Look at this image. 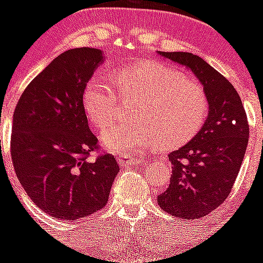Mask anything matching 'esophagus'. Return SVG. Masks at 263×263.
Instances as JSON below:
<instances>
[{"label": "esophagus", "instance_id": "1", "mask_svg": "<svg viewBox=\"0 0 263 263\" xmlns=\"http://www.w3.org/2000/svg\"><path fill=\"white\" fill-rule=\"evenodd\" d=\"M118 163L121 166H134V164H146L147 159H139L136 157H120L118 158Z\"/></svg>", "mask_w": 263, "mask_h": 263}]
</instances>
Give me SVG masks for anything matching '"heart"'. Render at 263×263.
Wrapping results in <instances>:
<instances>
[{
	"mask_svg": "<svg viewBox=\"0 0 263 263\" xmlns=\"http://www.w3.org/2000/svg\"><path fill=\"white\" fill-rule=\"evenodd\" d=\"M111 79L125 99L138 100V104L132 110L136 121L101 133V142L109 152L136 155L158 143L178 145L191 138L203 124L208 110L205 92L173 67L134 64L116 71ZM83 106L97 129L113 124L120 113L117 92L103 76H93L85 84Z\"/></svg>",
	"mask_w": 263,
	"mask_h": 263,
	"instance_id": "heart-1",
	"label": "heart"
}]
</instances>
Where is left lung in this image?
I'll return each instance as SVG.
<instances>
[{
	"label": "left lung",
	"mask_w": 263,
	"mask_h": 263,
	"mask_svg": "<svg viewBox=\"0 0 263 263\" xmlns=\"http://www.w3.org/2000/svg\"><path fill=\"white\" fill-rule=\"evenodd\" d=\"M158 53L196 76L210 109L196 136L168 154L173 175L158 204L176 217L200 218L231 194L249 139L248 117L233 85L205 60L191 52Z\"/></svg>",
	"instance_id": "left-lung-1"
}]
</instances>
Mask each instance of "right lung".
<instances>
[{"label":"right lung","mask_w":263,"mask_h":263,"mask_svg":"<svg viewBox=\"0 0 263 263\" xmlns=\"http://www.w3.org/2000/svg\"><path fill=\"white\" fill-rule=\"evenodd\" d=\"M104 62L97 48L60 53L23 90L13 115L10 153L17 178L43 212L79 220L104 208L116 175L115 157L99 150V139L83 106L85 84Z\"/></svg>","instance_id":"right-lung-1"}]
</instances>
